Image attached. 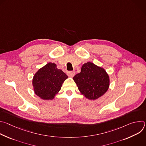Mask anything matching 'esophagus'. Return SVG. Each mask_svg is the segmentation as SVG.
Segmentation results:
<instances>
[{"instance_id":"1","label":"esophagus","mask_w":146,"mask_h":146,"mask_svg":"<svg viewBox=\"0 0 146 146\" xmlns=\"http://www.w3.org/2000/svg\"><path fill=\"white\" fill-rule=\"evenodd\" d=\"M68 75L69 77H73L75 75V72H73V71H69V72H68Z\"/></svg>"}]
</instances>
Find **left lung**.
I'll return each mask as SVG.
<instances>
[{
  "label": "left lung",
  "instance_id": "obj_1",
  "mask_svg": "<svg viewBox=\"0 0 146 146\" xmlns=\"http://www.w3.org/2000/svg\"><path fill=\"white\" fill-rule=\"evenodd\" d=\"M73 80L80 92L90 100H95L106 93L110 84L105 70L90 62L82 66L81 72Z\"/></svg>",
  "mask_w": 146,
  "mask_h": 146
}]
</instances>
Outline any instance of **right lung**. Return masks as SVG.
I'll use <instances>...</instances> for the list:
<instances>
[{"instance_id":"obj_1","label":"right lung","mask_w":146,"mask_h":146,"mask_svg":"<svg viewBox=\"0 0 146 146\" xmlns=\"http://www.w3.org/2000/svg\"><path fill=\"white\" fill-rule=\"evenodd\" d=\"M68 76L56 64L50 63L40 69L35 74L32 84L35 93L44 100H51L60 91Z\"/></svg>"}]
</instances>
